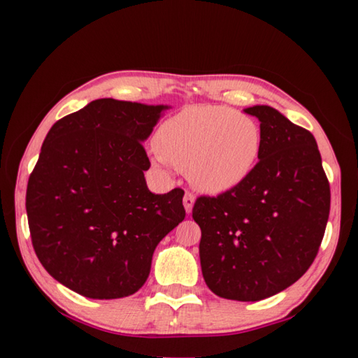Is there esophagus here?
I'll return each instance as SVG.
<instances>
[{
  "instance_id": "34e87169",
  "label": "esophagus",
  "mask_w": 358,
  "mask_h": 358,
  "mask_svg": "<svg viewBox=\"0 0 358 358\" xmlns=\"http://www.w3.org/2000/svg\"><path fill=\"white\" fill-rule=\"evenodd\" d=\"M194 202H196V197H194L191 192H186L185 197H183V205H185L186 213H191V210L194 207Z\"/></svg>"
}]
</instances>
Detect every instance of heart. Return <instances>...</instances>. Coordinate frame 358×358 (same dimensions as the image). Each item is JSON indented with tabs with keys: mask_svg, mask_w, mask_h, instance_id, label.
<instances>
[{
	"mask_svg": "<svg viewBox=\"0 0 358 358\" xmlns=\"http://www.w3.org/2000/svg\"><path fill=\"white\" fill-rule=\"evenodd\" d=\"M262 143V129L248 115L224 106H191L156 131L155 161L186 169L197 191L217 196L251 177Z\"/></svg>",
	"mask_w": 358,
	"mask_h": 358,
	"instance_id": "obj_1",
	"label": "heart"
}]
</instances>
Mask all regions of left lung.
<instances>
[{"label": "left lung", "instance_id": "8db88e82", "mask_svg": "<svg viewBox=\"0 0 358 358\" xmlns=\"http://www.w3.org/2000/svg\"><path fill=\"white\" fill-rule=\"evenodd\" d=\"M260 121L264 143L245 183L192 208L202 230L203 280L217 296L259 301L292 286L319 251L330 185L316 138L270 106L243 110Z\"/></svg>", "mask_w": 358, "mask_h": 358}]
</instances>
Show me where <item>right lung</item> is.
I'll list each match as a JSON object with an SVG mask.
<instances>
[{"label":"right lung","instance_id":"right-lung-1","mask_svg":"<svg viewBox=\"0 0 358 358\" xmlns=\"http://www.w3.org/2000/svg\"><path fill=\"white\" fill-rule=\"evenodd\" d=\"M169 106L96 99L48 131L27 187L36 256L88 299L136 294L159 241L185 220V191L153 194L147 141Z\"/></svg>","mask_w":358,"mask_h":358}]
</instances>
